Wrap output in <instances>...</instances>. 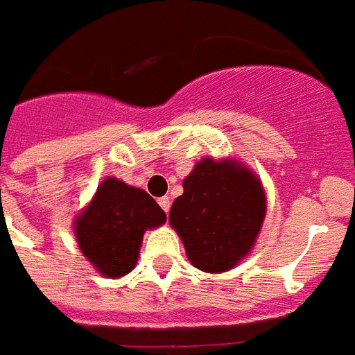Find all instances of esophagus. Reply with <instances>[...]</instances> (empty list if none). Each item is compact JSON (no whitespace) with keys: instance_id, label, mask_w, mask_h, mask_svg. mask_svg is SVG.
Wrapping results in <instances>:
<instances>
[{"instance_id":"esophagus-1","label":"esophagus","mask_w":355,"mask_h":355,"mask_svg":"<svg viewBox=\"0 0 355 355\" xmlns=\"http://www.w3.org/2000/svg\"><path fill=\"white\" fill-rule=\"evenodd\" d=\"M157 202H159V207L163 208V211H166L168 214V210H171V198H159L157 199Z\"/></svg>"}]
</instances>
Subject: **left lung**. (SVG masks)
I'll list each match as a JSON object with an SVG mask.
<instances>
[{"label":"left lung","mask_w":355,"mask_h":355,"mask_svg":"<svg viewBox=\"0 0 355 355\" xmlns=\"http://www.w3.org/2000/svg\"><path fill=\"white\" fill-rule=\"evenodd\" d=\"M266 217L264 187L235 159L205 157L183 180L168 220L193 268L224 272L251 251Z\"/></svg>","instance_id":"left-lung-1"}]
</instances>
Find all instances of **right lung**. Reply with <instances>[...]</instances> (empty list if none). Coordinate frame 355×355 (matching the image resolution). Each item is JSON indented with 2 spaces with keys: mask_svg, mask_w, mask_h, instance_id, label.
Masks as SVG:
<instances>
[{
  "mask_svg": "<svg viewBox=\"0 0 355 355\" xmlns=\"http://www.w3.org/2000/svg\"><path fill=\"white\" fill-rule=\"evenodd\" d=\"M165 220V211L145 190L107 178L75 217L73 232L93 268L107 278H120L135 269L144 233Z\"/></svg>",
  "mask_w": 355,
  "mask_h": 355,
  "instance_id": "obj_1",
  "label": "right lung"
}]
</instances>
